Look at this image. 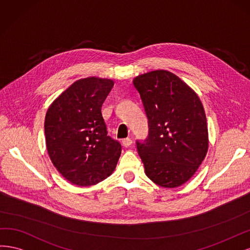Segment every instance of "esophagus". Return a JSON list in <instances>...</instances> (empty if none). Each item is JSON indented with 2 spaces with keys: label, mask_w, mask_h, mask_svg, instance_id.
<instances>
[{
  "label": "esophagus",
  "mask_w": 250,
  "mask_h": 250,
  "mask_svg": "<svg viewBox=\"0 0 250 250\" xmlns=\"http://www.w3.org/2000/svg\"><path fill=\"white\" fill-rule=\"evenodd\" d=\"M132 139L131 138H125V139H123V141H122V143H123V146H125V147H128L132 144Z\"/></svg>",
  "instance_id": "1"
}]
</instances>
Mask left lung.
<instances>
[{
  "instance_id": "left-lung-1",
  "label": "left lung",
  "mask_w": 250,
  "mask_h": 250,
  "mask_svg": "<svg viewBox=\"0 0 250 250\" xmlns=\"http://www.w3.org/2000/svg\"><path fill=\"white\" fill-rule=\"evenodd\" d=\"M147 117L148 135L136 146L148 178L174 188L195 173L208 151L205 110L196 93L174 74L155 70L134 79Z\"/></svg>"
}]
</instances>
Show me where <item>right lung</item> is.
<instances>
[{
    "label": "right lung",
    "mask_w": 250,
    "mask_h": 250,
    "mask_svg": "<svg viewBox=\"0 0 250 250\" xmlns=\"http://www.w3.org/2000/svg\"><path fill=\"white\" fill-rule=\"evenodd\" d=\"M114 83L81 79L51 104L44 120L46 148L54 166L68 182L91 186L114 171L122 144L108 136L102 106Z\"/></svg>",
    "instance_id": "add662e5"
}]
</instances>
